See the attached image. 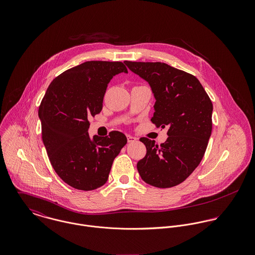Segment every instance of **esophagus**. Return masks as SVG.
Here are the masks:
<instances>
[{
	"label": "esophagus",
	"instance_id": "34e87169",
	"mask_svg": "<svg viewBox=\"0 0 255 255\" xmlns=\"http://www.w3.org/2000/svg\"><path fill=\"white\" fill-rule=\"evenodd\" d=\"M128 141L129 143H132V142L137 141V138H136V137H133V136H131V135H128Z\"/></svg>",
	"mask_w": 255,
	"mask_h": 255
}]
</instances>
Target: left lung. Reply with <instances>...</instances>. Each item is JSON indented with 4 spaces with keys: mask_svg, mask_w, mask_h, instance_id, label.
I'll return each instance as SVG.
<instances>
[{
    "mask_svg": "<svg viewBox=\"0 0 255 255\" xmlns=\"http://www.w3.org/2000/svg\"><path fill=\"white\" fill-rule=\"evenodd\" d=\"M150 84L156 103L151 122L169 127L167 140L160 145L147 137L139 140L146 155L137 163L141 179L167 188L185 181L201 162L212 131V102L192 74L165 63L125 62Z\"/></svg>",
    "mask_w": 255,
    "mask_h": 255,
    "instance_id": "1",
    "label": "left lung"
}]
</instances>
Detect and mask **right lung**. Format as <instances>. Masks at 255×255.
Masks as SVG:
<instances>
[{"mask_svg": "<svg viewBox=\"0 0 255 255\" xmlns=\"http://www.w3.org/2000/svg\"><path fill=\"white\" fill-rule=\"evenodd\" d=\"M120 73H128L122 62H85L58 75L41 101L38 115L49 160L73 188L93 190L105 184L114 159L128 142L118 130L93 140L88 134V119L101 112L108 83Z\"/></svg>", "mask_w": 255, "mask_h": 255, "instance_id": "1", "label": "right lung"}]
</instances>
